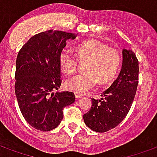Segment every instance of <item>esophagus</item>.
Returning a JSON list of instances; mask_svg holds the SVG:
<instances>
[{
	"label": "esophagus",
	"instance_id": "1",
	"mask_svg": "<svg viewBox=\"0 0 157 157\" xmlns=\"http://www.w3.org/2000/svg\"><path fill=\"white\" fill-rule=\"evenodd\" d=\"M75 96H76V100H79V99H81V98H82V95H81V94H77V93L75 94Z\"/></svg>",
	"mask_w": 157,
	"mask_h": 157
}]
</instances>
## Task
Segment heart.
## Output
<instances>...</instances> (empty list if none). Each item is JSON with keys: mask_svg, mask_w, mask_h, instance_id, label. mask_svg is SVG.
<instances>
[{"mask_svg": "<svg viewBox=\"0 0 157 157\" xmlns=\"http://www.w3.org/2000/svg\"><path fill=\"white\" fill-rule=\"evenodd\" d=\"M77 57L81 61H88L85 74L68 79L66 88L76 93H85L92 89L100 81L101 84L112 81L118 73L121 57L113 48H108L97 39H88L76 46ZM59 65L63 72L72 75L76 72L78 59L68 49L59 53Z\"/></svg>", "mask_w": 157, "mask_h": 157, "instance_id": "obj_1", "label": "heart"}]
</instances>
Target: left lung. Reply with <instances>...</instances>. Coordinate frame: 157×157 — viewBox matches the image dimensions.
<instances>
[{"label": "left lung", "mask_w": 157, "mask_h": 157, "mask_svg": "<svg viewBox=\"0 0 157 157\" xmlns=\"http://www.w3.org/2000/svg\"><path fill=\"white\" fill-rule=\"evenodd\" d=\"M138 60L132 50L123 49V64L118 78L103 92L102 98H92L91 109L83 115L88 128L105 132L120 124L131 109L138 85Z\"/></svg>", "instance_id": "1"}]
</instances>
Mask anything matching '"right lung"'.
I'll return each mask as SVG.
<instances>
[{
  "instance_id": "obj_1",
  "label": "right lung",
  "mask_w": 157,
  "mask_h": 157,
  "mask_svg": "<svg viewBox=\"0 0 157 157\" xmlns=\"http://www.w3.org/2000/svg\"><path fill=\"white\" fill-rule=\"evenodd\" d=\"M76 35L59 30L37 33L18 52L15 91L23 117L34 128H56L63 118V108L74 103L73 92L52 93L60 88L59 53L68 39Z\"/></svg>"
}]
</instances>
